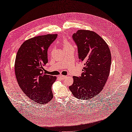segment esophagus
I'll list each match as a JSON object with an SVG mask.
<instances>
[{"instance_id":"34e87169","label":"esophagus","mask_w":132,"mask_h":132,"mask_svg":"<svg viewBox=\"0 0 132 132\" xmlns=\"http://www.w3.org/2000/svg\"><path fill=\"white\" fill-rule=\"evenodd\" d=\"M59 77L61 78L62 79H64L67 78L68 77H67V76H64V75H61L59 76Z\"/></svg>"}]
</instances>
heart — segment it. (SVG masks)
Masks as SVG:
<instances>
[{
  "instance_id": "1",
  "label": "heart",
  "mask_w": 132,
  "mask_h": 132,
  "mask_svg": "<svg viewBox=\"0 0 132 132\" xmlns=\"http://www.w3.org/2000/svg\"><path fill=\"white\" fill-rule=\"evenodd\" d=\"M63 46H64V47H68V46H70V45L68 42V41L67 40V39H65V40L63 42Z\"/></svg>"
}]
</instances>
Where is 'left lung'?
Listing matches in <instances>:
<instances>
[{"label":"left lung","instance_id":"left-lung-1","mask_svg":"<svg viewBox=\"0 0 132 132\" xmlns=\"http://www.w3.org/2000/svg\"><path fill=\"white\" fill-rule=\"evenodd\" d=\"M72 37L78 47L79 61L84 67L80 77H73L69 90L79 99H91L102 90L109 78L111 52L104 39L94 31L79 30Z\"/></svg>","mask_w":132,"mask_h":132}]
</instances>
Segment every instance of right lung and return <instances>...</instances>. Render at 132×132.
Listing matches in <instances>:
<instances>
[{
    "mask_svg": "<svg viewBox=\"0 0 132 132\" xmlns=\"http://www.w3.org/2000/svg\"><path fill=\"white\" fill-rule=\"evenodd\" d=\"M57 34H48L30 38L19 49L15 62V72L18 84L27 96L39 104L53 98L52 85L56 77L44 72L48 63L47 51Z\"/></svg>",
    "mask_w": 132,
    "mask_h": 132,
    "instance_id": "right-lung-1",
    "label": "right lung"
}]
</instances>
